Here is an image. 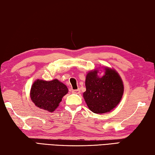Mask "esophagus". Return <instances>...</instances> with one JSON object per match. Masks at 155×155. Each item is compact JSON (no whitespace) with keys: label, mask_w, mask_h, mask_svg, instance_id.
Returning <instances> with one entry per match:
<instances>
[{"label":"esophagus","mask_w":155,"mask_h":155,"mask_svg":"<svg viewBox=\"0 0 155 155\" xmlns=\"http://www.w3.org/2000/svg\"><path fill=\"white\" fill-rule=\"evenodd\" d=\"M72 92L74 93V94H80L81 90H80L79 88L77 89V90H72Z\"/></svg>","instance_id":"1"}]
</instances>
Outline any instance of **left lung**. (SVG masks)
Here are the masks:
<instances>
[{
	"label": "left lung",
	"instance_id": "left-lung-1",
	"mask_svg": "<svg viewBox=\"0 0 155 155\" xmlns=\"http://www.w3.org/2000/svg\"><path fill=\"white\" fill-rule=\"evenodd\" d=\"M98 73V70L87 73L83 98L93 113L104 114L119 104L124 93V85L119 74L114 69L106 67L104 74L101 77Z\"/></svg>",
	"mask_w": 155,
	"mask_h": 155
}]
</instances>
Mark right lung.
Wrapping results in <instances>:
<instances>
[{
    "label": "right lung",
    "instance_id": "right-lung-1",
    "mask_svg": "<svg viewBox=\"0 0 155 155\" xmlns=\"http://www.w3.org/2000/svg\"><path fill=\"white\" fill-rule=\"evenodd\" d=\"M68 92L66 85L59 80L46 81L38 79L31 86L30 96L33 103L39 108L53 112Z\"/></svg>",
    "mask_w": 155,
    "mask_h": 155
}]
</instances>
